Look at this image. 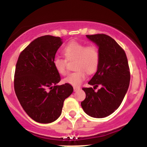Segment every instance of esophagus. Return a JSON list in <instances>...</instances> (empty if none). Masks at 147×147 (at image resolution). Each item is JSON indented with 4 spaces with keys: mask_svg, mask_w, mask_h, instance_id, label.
Wrapping results in <instances>:
<instances>
[{
    "mask_svg": "<svg viewBox=\"0 0 147 147\" xmlns=\"http://www.w3.org/2000/svg\"><path fill=\"white\" fill-rule=\"evenodd\" d=\"M80 90V87H74V91L76 92V91H78Z\"/></svg>",
    "mask_w": 147,
    "mask_h": 147,
    "instance_id": "obj_1",
    "label": "esophagus"
}]
</instances>
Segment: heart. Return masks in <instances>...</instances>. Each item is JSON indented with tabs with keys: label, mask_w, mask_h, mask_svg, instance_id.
Listing matches in <instances>:
<instances>
[{
	"label": "heart",
	"mask_w": 147,
	"mask_h": 147,
	"mask_svg": "<svg viewBox=\"0 0 147 147\" xmlns=\"http://www.w3.org/2000/svg\"><path fill=\"white\" fill-rule=\"evenodd\" d=\"M63 54L66 59H75V72L70 73L63 79V82L74 86H78L86 77V72L92 75L97 72L100 63V55L95 45H86L77 41H71L64 47ZM53 65L59 74H66V61L55 58Z\"/></svg>",
	"instance_id": "b5f03b06"
}]
</instances>
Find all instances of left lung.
<instances>
[{
	"label": "left lung",
	"instance_id": "1",
	"mask_svg": "<svg viewBox=\"0 0 147 147\" xmlns=\"http://www.w3.org/2000/svg\"><path fill=\"white\" fill-rule=\"evenodd\" d=\"M98 45L100 63L88 84L83 88L86 99L81 102L82 109L90 117H107L120 106L129 86L130 70L124 50L113 38L104 34L86 35ZM99 85L100 89H94Z\"/></svg>",
	"mask_w": 147,
	"mask_h": 147
}]
</instances>
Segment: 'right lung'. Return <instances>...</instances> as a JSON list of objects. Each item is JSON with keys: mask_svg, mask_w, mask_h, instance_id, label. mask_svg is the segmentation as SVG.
<instances>
[{"mask_svg": "<svg viewBox=\"0 0 147 147\" xmlns=\"http://www.w3.org/2000/svg\"><path fill=\"white\" fill-rule=\"evenodd\" d=\"M61 44L59 36L38 37L21 52L16 63L15 93L26 113L38 123L58 119L64 100L73 92L70 84L57 85L61 77L53 61Z\"/></svg>", "mask_w": 147, "mask_h": 147, "instance_id": "1", "label": "right lung"}]
</instances>
